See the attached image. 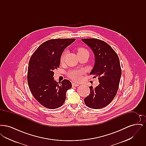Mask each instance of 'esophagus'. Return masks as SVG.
<instances>
[{"instance_id":"1","label":"esophagus","mask_w":146,"mask_h":146,"mask_svg":"<svg viewBox=\"0 0 146 146\" xmlns=\"http://www.w3.org/2000/svg\"><path fill=\"white\" fill-rule=\"evenodd\" d=\"M79 85L78 84L75 83H72V86H74V87H76V86H78Z\"/></svg>"}]
</instances>
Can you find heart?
Segmentation results:
<instances>
[{
  "instance_id": "obj_1",
  "label": "heart",
  "mask_w": 146,
  "mask_h": 146,
  "mask_svg": "<svg viewBox=\"0 0 146 146\" xmlns=\"http://www.w3.org/2000/svg\"><path fill=\"white\" fill-rule=\"evenodd\" d=\"M77 54H80L83 53H88V51L86 49H84L83 48H79L77 49ZM64 57H65V54L63 55L61 58V62L63 63L64 61ZM84 72L83 70H70L68 73L67 75L68 77H70L71 79H72L73 81L75 82H79L82 79V75L83 74Z\"/></svg>"
}]
</instances>
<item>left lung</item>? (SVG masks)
Masks as SVG:
<instances>
[{"mask_svg": "<svg viewBox=\"0 0 146 146\" xmlns=\"http://www.w3.org/2000/svg\"><path fill=\"white\" fill-rule=\"evenodd\" d=\"M92 50L95 65L90 72L98 76L99 85L95 88L89 86L90 92L84 99L85 104L92 109H100L110 104L115 96L121 70L119 57L107 42L95 38L82 39Z\"/></svg>", "mask_w": 146, "mask_h": 146, "instance_id": "obj_1", "label": "left lung"}]
</instances>
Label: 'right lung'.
Here are the masks:
<instances>
[{"label": "right lung", "instance_id": "1", "mask_svg": "<svg viewBox=\"0 0 146 146\" xmlns=\"http://www.w3.org/2000/svg\"><path fill=\"white\" fill-rule=\"evenodd\" d=\"M76 39H55L44 42L31 56L28 63L27 82L35 98L49 109L59 108L64 104L66 92L72 88L70 80L58 84L54 79V70L60 67L61 56Z\"/></svg>", "mask_w": 146, "mask_h": 146}]
</instances>
